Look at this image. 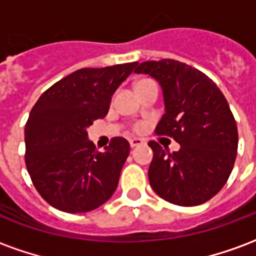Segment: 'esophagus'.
<instances>
[{"mask_svg": "<svg viewBox=\"0 0 256 256\" xmlns=\"http://www.w3.org/2000/svg\"><path fill=\"white\" fill-rule=\"evenodd\" d=\"M142 144H144V141L141 138H130V146L132 148H136V146H140Z\"/></svg>", "mask_w": 256, "mask_h": 256, "instance_id": "1", "label": "esophagus"}]
</instances>
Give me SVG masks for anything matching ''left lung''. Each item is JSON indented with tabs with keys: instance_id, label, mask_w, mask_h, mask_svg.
Segmentation results:
<instances>
[{
	"instance_id": "obj_1",
	"label": "left lung",
	"mask_w": 256,
	"mask_h": 256,
	"mask_svg": "<svg viewBox=\"0 0 256 256\" xmlns=\"http://www.w3.org/2000/svg\"><path fill=\"white\" fill-rule=\"evenodd\" d=\"M134 72L160 84L164 115L156 133L181 145L170 154L155 141L148 144L154 150L150 186L168 203H206L226 184L237 155L236 120L225 96L206 74L172 58L144 62Z\"/></svg>"
}]
</instances>
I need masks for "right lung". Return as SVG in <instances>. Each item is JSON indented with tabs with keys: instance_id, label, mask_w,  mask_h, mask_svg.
<instances>
[{
	"instance_id": "obj_1",
	"label": "right lung",
	"mask_w": 256,
	"mask_h": 256,
	"mask_svg": "<svg viewBox=\"0 0 256 256\" xmlns=\"http://www.w3.org/2000/svg\"><path fill=\"white\" fill-rule=\"evenodd\" d=\"M137 62L80 68L50 86L24 128L26 166L42 198L64 212H88L110 200L130 154L122 137L96 150L88 128L108 114L112 94Z\"/></svg>"
}]
</instances>
